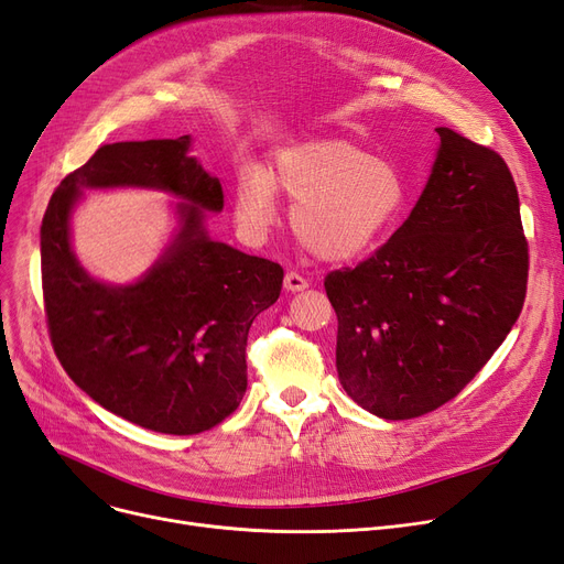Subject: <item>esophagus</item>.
<instances>
[{
  "instance_id": "34e87169",
  "label": "esophagus",
  "mask_w": 564,
  "mask_h": 564,
  "mask_svg": "<svg viewBox=\"0 0 564 564\" xmlns=\"http://www.w3.org/2000/svg\"><path fill=\"white\" fill-rule=\"evenodd\" d=\"M307 286H310L307 280H305L303 275L294 273V270H291V273L284 275V289L291 291V294H296V291H303V289H307Z\"/></svg>"
}]
</instances>
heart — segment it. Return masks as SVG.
<instances>
[{
  "label": "heart",
  "instance_id": "b5f03b06",
  "mask_svg": "<svg viewBox=\"0 0 564 564\" xmlns=\"http://www.w3.org/2000/svg\"><path fill=\"white\" fill-rule=\"evenodd\" d=\"M273 187L294 200L291 229L322 261H351L368 252L408 200V183L387 160L340 139H310L278 152L265 175L247 169L238 183V217L261 231L275 217Z\"/></svg>",
  "mask_w": 564,
  "mask_h": 564
}]
</instances>
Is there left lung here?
<instances>
[{"label": "left lung", "mask_w": 564, "mask_h": 564, "mask_svg": "<svg viewBox=\"0 0 564 564\" xmlns=\"http://www.w3.org/2000/svg\"><path fill=\"white\" fill-rule=\"evenodd\" d=\"M414 210L356 268L324 286L337 314L347 395L402 421L442 408L488 364L528 289V240L502 156L448 127Z\"/></svg>", "instance_id": "obj_1"}]
</instances>
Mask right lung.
<instances>
[{"mask_svg":"<svg viewBox=\"0 0 564 564\" xmlns=\"http://www.w3.org/2000/svg\"><path fill=\"white\" fill-rule=\"evenodd\" d=\"M192 137L101 145L66 175L41 224V280L51 343L76 387L104 410L154 433L196 435L221 423L247 389V333L280 299V263L208 236L221 185L189 156ZM169 191L181 229L133 285L89 276L70 250L83 188Z\"/></svg>","mask_w":564,"mask_h":564,"instance_id":"1","label":"right lung"}]
</instances>
